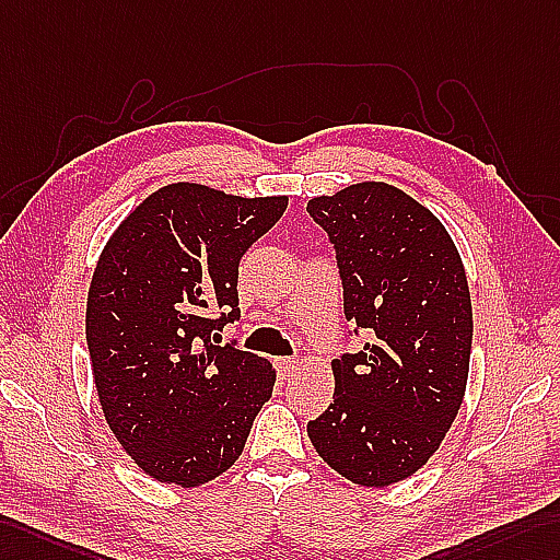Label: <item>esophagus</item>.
<instances>
[{"mask_svg": "<svg viewBox=\"0 0 560 560\" xmlns=\"http://www.w3.org/2000/svg\"><path fill=\"white\" fill-rule=\"evenodd\" d=\"M299 365H302V361H299V359H278V368H280L282 377L294 375L299 371Z\"/></svg>", "mask_w": 560, "mask_h": 560, "instance_id": "esophagus-1", "label": "esophagus"}]
</instances>
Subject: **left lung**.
Here are the masks:
<instances>
[{"label": "left lung", "instance_id": "8db88e82", "mask_svg": "<svg viewBox=\"0 0 560 560\" xmlns=\"http://www.w3.org/2000/svg\"><path fill=\"white\" fill-rule=\"evenodd\" d=\"M306 211L335 244L347 320L371 337L332 361V404L308 438L353 485L389 487L425 466L463 404L466 268L440 218L394 185H349Z\"/></svg>", "mask_w": 560, "mask_h": 560}]
</instances>
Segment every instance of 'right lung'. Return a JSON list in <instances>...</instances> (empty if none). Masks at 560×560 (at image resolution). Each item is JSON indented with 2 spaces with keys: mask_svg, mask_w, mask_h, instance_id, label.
<instances>
[{
  "mask_svg": "<svg viewBox=\"0 0 560 560\" xmlns=\"http://www.w3.org/2000/svg\"><path fill=\"white\" fill-rule=\"evenodd\" d=\"M288 201L173 183L130 211L100 254L85 313L94 387L116 440L156 482L215 480L270 399V361L209 335L240 318V258Z\"/></svg>",
  "mask_w": 560,
  "mask_h": 560,
  "instance_id": "1",
  "label": "right lung"
}]
</instances>
